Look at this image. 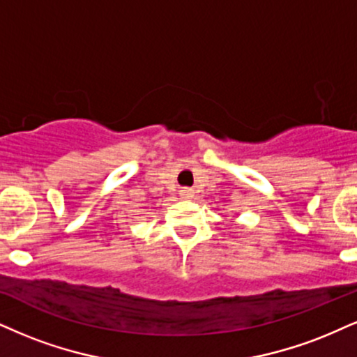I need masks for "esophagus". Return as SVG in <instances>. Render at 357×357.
<instances>
[{"label":"esophagus","instance_id":"esophagus-1","mask_svg":"<svg viewBox=\"0 0 357 357\" xmlns=\"http://www.w3.org/2000/svg\"><path fill=\"white\" fill-rule=\"evenodd\" d=\"M180 195H182L183 199H192L193 192L190 190V188H182V190H180Z\"/></svg>","mask_w":357,"mask_h":357}]
</instances>
